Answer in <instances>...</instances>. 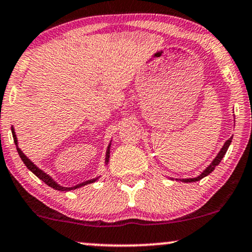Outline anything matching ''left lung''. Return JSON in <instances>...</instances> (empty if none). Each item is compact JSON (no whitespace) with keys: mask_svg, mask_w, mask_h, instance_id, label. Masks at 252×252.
I'll return each mask as SVG.
<instances>
[{"mask_svg":"<svg viewBox=\"0 0 252 252\" xmlns=\"http://www.w3.org/2000/svg\"><path fill=\"white\" fill-rule=\"evenodd\" d=\"M231 140H232V136H231L230 139H228V140H226V141L224 142V145H223L222 150L220 151V153L217 154V157L215 158V159L213 160V162L210 163L209 166H208L207 168L204 169L203 172H202V174H200V175L197 176V178H192V179H183V180H181V181H183V182H196V181H200L201 179H203L204 176L209 175V174L212 173L214 169H215V167H216V166H219V163L221 162V160L223 159V157H224L225 153H226V151H228L229 146H230V144H231Z\"/></svg>","mask_w":252,"mask_h":252,"instance_id":"1","label":"left lung"}]
</instances>
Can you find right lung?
<instances>
[{
    "instance_id": "right-lung-1",
    "label": "right lung",
    "mask_w": 252,
    "mask_h": 252,
    "mask_svg": "<svg viewBox=\"0 0 252 252\" xmlns=\"http://www.w3.org/2000/svg\"><path fill=\"white\" fill-rule=\"evenodd\" d=\"M11 133H12V136H14V142H15V145H16L17 152H18V154H20L22 161H23L24 164H26V166L28 167V169L31 170V172L35 174L37 178H39L40 180H42L43 182H45L46 185L49 186V187L54 188V189H56V190H61V191H64V190H72V189L80 188V187H83V186L89 185V183H93V182L97 181V180H98V178L92 179V180H89V181H85V182H83V183H79V185L74 186V187H69V188H67V187H62V186H60V185H58V183H56V182L54 181V179H52L51 176H49L48 174L43 172L42 169H39L38 167L36 166V164H33L32 161H30L29 159H28L26 155L23 154V152H22V151L20 150V148H18V146H17V138H16V134H15V131H14V128H12V127H11ZM110 146H111V144L108 145V147H107V151H106V159H105V163H107V162H108V159H110Z\"/></svg>"
}]
</instances>
